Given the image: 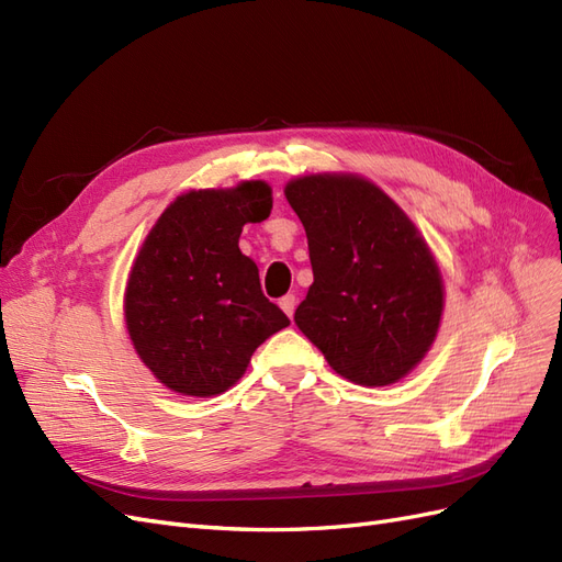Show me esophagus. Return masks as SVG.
Listing matches in <instances>:
<instances>
[{
    "label": "esophagus",
    "mask_w": 562,
    "mask_h": 562,
    "mask_svg": "<svg viewBox=\"0 0 562 562\" xmlns=\"http://www.w3.org/2000/svg\"><path fill=\"white\" fill-rule=\"evenodd\" d=\"M280 307H282V313L292 319L294 317V307H296V296L294 294H286V296H282L280 299Z\"/></svg>",
    "instance_id": "1"
}]
</instances>
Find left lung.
<instances>
[{
  "instance_id": "8db88e82",
  "label": "left lung",
  "mask_w": 562,
  "mask_h": 562,
  "mask_svg": "<svg viewBox=\"0 0 562 562\" xmlns=\"http://www.w3.org/2000/svg\"><path fill=\"white\" fill-rule=\"evenodd\" d=\"M284 195L307 235L313 284L294 322L329 367L385 387L420 364L443 315V280L420 231L367 177L305 175Z\"/></svg>"
}]
</instances>
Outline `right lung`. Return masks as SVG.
I'll return each mask as SVG.
<instances>
[{"mask_svg": "<svg viewBox=\"0 0 562 562\" xmlns=\"http://www.w3.org/2000/svg\"><path fill=\"white\" fill-rule=\"evenodd\" d=\"M273 189L249 179L177 195L144 238L125 286L133 348L158 383L184 396L233 387L266 338L289 327L238 240L268 220Z\"/></svg>", "mask_w": 562, "mask_h": 562, "instance_id": "1", "label": "right lung"}]
</instances>
